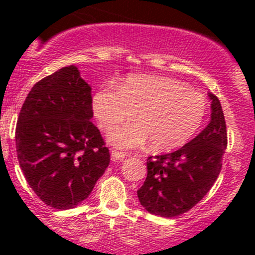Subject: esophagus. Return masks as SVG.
<instances>
[{
	"label": "esophagus",
	"instance_id": "esophagus-1",
	"mask_svg": "<svg viewBox=\"0 0 255 255\" xmlns=\"http://www.w3.org/2000/svg\"><path fill=\"white\" fill-rule=\"evenodd\" d=\"M125 157L126 154H124L123 152H117V150H112L111 152V159L114 162H123Z\"/></svg>",
	"mask_w": 255,
	"mask_h": 255
}]
</instances>
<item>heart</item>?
Masks as SVG:
<instances>
[{"label":"heart","instance_id":"1","mask_svg":"<svg viewBox=\"0 0 255 255\" xmlns=\"http://www.w3.org/2000/svg\"><path fill=\"white\" fill-rule=\"evenodd\" d=\"M94 116L103 130H112L134 116L135 123L108 134L119 149H134L150 140V148L166 152L182 147L199 129L206 98L184 83L167 76L130 75L119 88L105 85L92 100Z\"/></svg>","mask_w":255,"mask_h":255}]
</instances>
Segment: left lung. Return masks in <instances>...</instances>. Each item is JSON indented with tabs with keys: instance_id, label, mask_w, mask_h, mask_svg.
<instances>
[{
	"instance_id": "obj_1",
	"label": "left lung",
	"mask_w": 255,
	"mask_h": 255,
	"mask_svg": "<svg viewBox=\"0 0 255 255\" xmlns=\"http://www.w3.org/2000/svg\"><path fill=\"white\" fill-rule=\"evenodd\" d=\"M208 97V125L180 149L148 158L147 179L138 198L152 215L176 217L185 213L203 199L220 175L227 145L226 123L217 97Z\"/></svg>"
}]
</instances>
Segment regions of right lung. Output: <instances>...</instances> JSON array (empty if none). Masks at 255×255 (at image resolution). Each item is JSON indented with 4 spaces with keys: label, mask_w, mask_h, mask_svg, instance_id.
Instances as JSON below:
<instances>
[{
    "label": "right lung",
    "mask_w": 255,
    "mask_h": 255,
    "mask_svg": "<svg viewBox=\"0 0 255 255\" xmlns=\"http://www.w3.org/2000/svg\"><path fill=\"white\" fill-rule=\"evenodd\" d=\"M92 117V88L74 65L38 82L22 105L17 159L30 188L52 208L83 203L110 164Z\"/></svg>",
    "instance_id": "add662e5"
}]
</instances>
